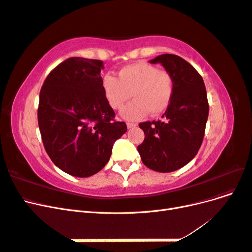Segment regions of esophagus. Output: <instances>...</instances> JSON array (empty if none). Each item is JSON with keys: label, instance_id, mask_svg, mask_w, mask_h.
<instances>
[{"label": "esophagus", "instance_id": "34e87169", "mask_svg": "<svg viewBox=\"0 0 252 252\" xmlns=\"http://www.w3.org/2000/svg\"><path fill=\"white\" fill-rule=\"evenodd\" d=\"M135 126H136L135 123H130V122H128V123H127V127H128V128H133V127H135Z\"/></svg>", "mask_w": 252, "mask_h": 252}]
</instances>
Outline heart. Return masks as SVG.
I'll return each mask as SVG.
<instances>
[{
  "label": "heart",
  "instance_id": "obj_1",
  "mask_svg": "<svg viewBox=\"0 0 252 252\" xmlns=\"http://www.w3.org/2000/svg\"><path fill=\"white\" fill-rule=\"evenodd\" d=\"M101 87L106 101L113 110H121L127 101L133 97L122 111V117L138 121L149 114L158 116L167 110L174 94L172 74L147 62H136L121 68L118 77L105 74Z\"/></svg>",
  "mask_w": 252,
  "mask_h": 252
}]
</instances>
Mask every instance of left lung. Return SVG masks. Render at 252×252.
Masks as SVG:
<instances>
[{"instance_id": "obj_1", "label": "left lung", "mask_w": 252, "mask_h": 252, "mask_svg": "<svg viewBox=\"0 0 252 252\" xmlns=\"http://www.w3.org/2000/svg\"><path fill=\"white\" fill-rule=\"evenodd\" d=\"M150 63H161L172 74L174 94L164 120L139 124L145 139L138 151L148 168L171 172L188 164L201 147L209 112L207 94L201 74L181 57L166 53Z\"/></svg>"}]
</instances>
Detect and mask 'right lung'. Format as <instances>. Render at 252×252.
<instances>
[{
  "label": "right lung",
  "mask_w": 252,
  "mask_h": 252,
  "mask_svg": "<svg viewBox=\"0 0 252 252\" xmlns=\"http://www.w3.org/2000/svg\"><path fill=\"white\" fill-rule=\"evenodd\" d=\"M100 60L69 58L50 71L40 91L37 122L56 166L79 178L104 168L113 143L127 131L101 87Z\"/></svg>",
  "instance_id": "1"
}]
</instances>
